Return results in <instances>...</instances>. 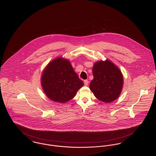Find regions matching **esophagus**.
Here are the masks:
<instances>
[{"label": "esophagus", "mask_w": 156, "mask_h": 156, "mask_svg": "<svg viewBox=\"0 0 156 156\" xmlns=\"http://www.w3.org/2000/svg\"><path fill=\"white\" fill-rule=\"evenodd\" d=\"M89 84V81L87 80H84V85L85 86H87Z\"/></svg>", "instance_id": "obj_1"}]
</instances>
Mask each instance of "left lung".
I'll use <instances>...</instances> for the list:
<instances>
[{"label":"left lung","mask_w":156,"mask_h":156,"mask_svg":"<svg viewBox=\"0 0 156 156\" xmlns=\"http://www.w3.org/2000/svg\"><path fill=\"white\" fill-rule=\"evenodd\" d=\"M94 79L90 89L97 99L109 103L120 96L123 85V74L111 61H99L93 67Z\"/></svg>","instance_id":"obj_1"}]
</instances>
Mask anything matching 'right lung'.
<instances>
[{"label":"right lung","mask_w":156,"mask_h":156,"mask_svg":"<svg viewBox=\"0 0 156 156\" xmlns=\"http://www.w3.org/2000/svg\"><path fill=\"white\" fill-rule=\"evenodd\" d=\"M70 62L58 57L50 62L43 71L41 85L48 98L58 103L73 99L83 86Z\"/></svg>","instance_id":"obj_1"}]
</instances>
